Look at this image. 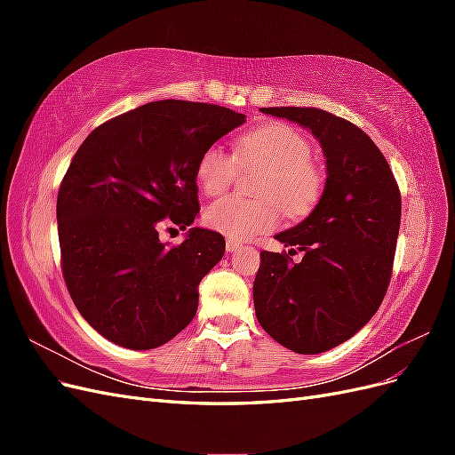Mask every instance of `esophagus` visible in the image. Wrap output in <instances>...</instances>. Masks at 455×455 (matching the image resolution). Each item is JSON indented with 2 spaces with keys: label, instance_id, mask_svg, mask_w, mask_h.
Segmentation results:
<instances>
[{
  "label": "esophagus",
  "instance_id": "obj_1",
  "mask_svg": "<svg viewBox=\"0 0 455 455\" xmlns=\"http://www.w3.org/2000/svg\"><path fill=\"white\" fill-rule=\"evenodd\" d=\"M241 243H237V241H233V239H228L226 241V249H228V252H237V251H241Z\"/></svg>",
  "mask_w": 455,
  "mask_h": 455
}]
</instances>
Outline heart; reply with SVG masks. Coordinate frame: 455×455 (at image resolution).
<instances>
[{
	"label": "heart",
	"mask_w": 455,
	"mask_h": 455,
	"mask_svg": "<svg viewBox=\"0 0 455 455\" xmlns=\"http://www.w3.org/2000/svg\"><path fill=\"white\" fill-rule=\"evenodd\" d=\"M241 169H264L256 186L261 199L229 196L204 211V224L229 239L246 241L277 228L281 206L291 216L306 214L323 194L324 176L313 161L311 142L284 123L243 132L235 140V156L220 144L206 148L197 161L199 188L209 197L222 196L235 184Z\"/></svg>",
	"instance_id": "b5f03b06"
}]
</instances>
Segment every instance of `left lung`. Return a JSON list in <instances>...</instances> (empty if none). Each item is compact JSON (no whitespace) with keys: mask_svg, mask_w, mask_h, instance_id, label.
<instances>
[{"mask_svg":"<svg viewBox=\"0 0 455 455\" xmlns=\"http://www.w3.org/2000/svg\"><path fill=\"white\" fill-rule=\"evenodd\" d=\"M261 112L307 127L323 146L328 178L304 222L275 235L304 252L301 261L286 252L259 254L256 316L286 349L323 353L359 332L381 306L401 228V191L379 148L351 121L319 108Z\"/></svg>","mask_w":455,"mask_h":455,"instance_id":"8db88e82","label":"left lung"}]
</instances>
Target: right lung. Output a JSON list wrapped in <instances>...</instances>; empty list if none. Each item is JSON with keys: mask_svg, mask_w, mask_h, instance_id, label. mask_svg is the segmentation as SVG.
Listing matches in <instances>:
<instances>
[{"mask_svg": "<svg viewBox=\"0 0 455 455\" xmlns=\"http://www.w3.org/2000/svg\"><path fill=\"white\" fill-rule=\"evenodd\" d=\"M243 123L224 106L159 100L102 123L76 151L57 199L60 267L77 311L106 339L154 349L196 316L199 283L226 241L191 228L169 246L159 228L194 224L197 161Z\"/></svg>", "mask_w": 455, "mask_h": 455, "instance_id": "1", "label": "right lung"}]
</instances>
